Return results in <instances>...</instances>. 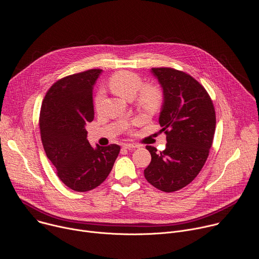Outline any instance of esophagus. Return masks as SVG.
<instances>
[{"mask_svg":"<svg viewBox=\"0 0 259 259\" xmlns=\"http://www.w3.org/2000/svg\"><path fill=\"white\" fill-rule=\"evenodd\" d=\"M125 149H128V150H131V149H138L139 146L138 145H135V144H124L123 146Z\"/></svg>","mask_w":259,"mask_h":259,"instance_id":"1","label":"esophagus"}]
</instances>
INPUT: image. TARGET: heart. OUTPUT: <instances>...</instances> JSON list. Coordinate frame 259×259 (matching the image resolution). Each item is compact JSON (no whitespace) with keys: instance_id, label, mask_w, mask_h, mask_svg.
Here are the masks:
<instances>
[{"instance_id":"obj_1","label":"heart","mask_w":259,"mask_h":259,"mask_svg":"<svg viewBox=\"0 0 259 259\" xmlns=\"http://www.w3.org/2000/svg\"><path fill=\"white\" fill-rule=\"evenodd\" d=\"M143 79L138 74L130 71H120L113 74L108 85L115 94L127 100H132L135 97L136 103L140 109L148 112L159 110L163 104L162 91L153 84H146L142 88ZM104 99L103 92L99 91L95 98V107L99 109Z\"/></svg>"}]
</instances>
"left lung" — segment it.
<instances>
[{"label":"left lung","instance_id":"8db88e82","mask_svg":"<svg viewBox=\"0 0 259 259\" xmlns=\"http://www.w3.org/2000/svg\"><path fill=\"white\" fill-rule=\"evenodd\" d=\"M163 90L159 124L166 134V148L158 153L147 146L152 160L147 181L163 192L190 184L203 167L213 144L216 113L205 89L191 75L172 68H152Z\"/></svg>","mask_w":259,"mask_h":259}]
</instances>
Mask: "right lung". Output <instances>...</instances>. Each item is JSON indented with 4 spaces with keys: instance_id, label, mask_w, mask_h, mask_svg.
<instances>
[{
    "instance_id": "add662e5",
    "label": "right lung",
    "mask_w": 259,
    "mask_h": 259,
    "mask_svg": "<svg viewBox=\"0 0 259 259\" xmlns=\"http://www.w3.org/2000/svg\"><path fill=\"white\" fill-rule=\"evenodd\" d=\"M101 69L66 76L46 93L40 110V134L46 156L70 189L87 192L108 177L120 146L93 148L85 126L94 120L93 87Z\"/></svg>"
}]
</instances>
